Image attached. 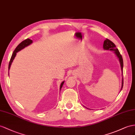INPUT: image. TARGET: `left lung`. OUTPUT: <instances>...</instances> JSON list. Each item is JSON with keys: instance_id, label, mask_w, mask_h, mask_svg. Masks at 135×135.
Masks as SVG:
<instances>
[{"instance_id": "1", "label": "left lung", "mask_w": 135, "mask_h": 135, "mask_svg": "<svg viewBox=\"0 0 135 135\" xmlns=\"http://www.w3.org/2000/svg\"><path fill=\"white\" fill-rule=\"evenodd\" d=\"M103 48L105 50H110V51H113L115 52V55L118 57L120 63V67H121V70H122V72L123 73V60L122 56L121 55L120 52L119 51L118 49L116 47L115 44H114L112 41L109 40L108 39H106V40L104 41L103 44ZM123 75V74H122ZM123 78H122V88H121V90L123 88Z\"/></svg>"}]
</instances>
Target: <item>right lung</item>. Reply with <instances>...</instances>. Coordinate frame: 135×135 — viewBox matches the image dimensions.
<instances>
[{
  "mask_svg": "<svg viewBox=\"0 0 135 135\" xmlns=\"http://www.w3.org/2000/svg\"><path fill=\"white\" fill-rule=\"evenodd\" d=\"M32 43V40H31L30 39H27L25 40H23V41H22L21 43H20L18 46L16 47V48H15V50H14V51H13V52L12 55V56L11 57V59H10V61L9 62V65H8V70H9L10 68V67H11V65L12 63V61L13 60V59H14L15 57L16 56V53L18 52L19 51H20V50H23V48H25V47H27L28 46H29V45H30ZM64 81H63V82L61 83V84H60V89H61L62 88V86H63V84H64Z\"/></svg>",
  "mask_w": 135,
  "mask_h": 135,
  "instance_id": "right-lung-1",
  "label": "right lung"
}]
</instances>
